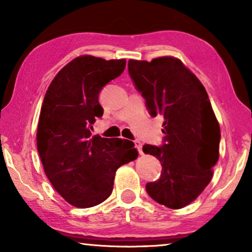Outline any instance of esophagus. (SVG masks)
Returning <instances> with one entry per match:
<instances>
[{
	"label": "esophagus",
	"instance_id": "esophagus-1",
	"mask_svg": "<svg viewBox=\"0 0 252 252\" xmlns=\"http://www.w3.org/2000/svg\"><path fill=\"white\" fill-rule=\"evenodd\" d=\"M134 147L136 148V150L139 151V153L140 155H142V143H141V141H139V140H135L134 141Z\"/></svg>",
	"mask_w": 252,
	"mask_h": 252
}]
</instances>
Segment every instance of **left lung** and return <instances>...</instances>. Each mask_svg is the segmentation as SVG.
Returning a JSON list of instances; mask_svg holds the SVG:
<instances>
[{"label": "left lung", "instance_id": "1", "mask_svg": "<svg viewBox=\"0 0 252 252\" xmlns=\"http://www.w3.org/2000/svg\"><path fill=\"white\" fill-rule=\"evenodd\" d=\"M127 71L151 117H163L162 146L142 150L159 159L160 179L146 186L148 194L171 209L197 199L212 178L219 159L220 126L208 93L179 59L162 57L151 62L129 60Z\"/></svg>", "mask_w": 252, "mask_h": 252}]
</instances>
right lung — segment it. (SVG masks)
<instances>
[{
    "instance_id": "add662e5",
    "label": "right lung",
    "mask_w": 252,
    "mask_h": 252,
    "mask_svg": "<svg viewBox=\"0 0 252 252\" xmlns=\"http://www.w3.org/2000/svg\"><path fill=\"white\" fill-rule=\"evenodd\" d=\"M126 60L83 55L55 75L41 108L36 144L46 177L72 206L90 208L113 190L116 171L133 161L132 141L91 135L103 109L99 93L125 71Z\"/></svg>"
}]
</instances>
